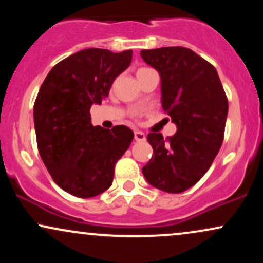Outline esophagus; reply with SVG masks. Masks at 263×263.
<instances>
[{
	"mask_svg": "<svg viewBox=\"0 0 263 263\" xmlns=\"http://www.w3.org/2000/svg\"><path fill=\"white\" fill-rule=\"evenodd\" d=\"M135 140L137 142H144L146 141V135L142 131H135Z\"/></svg>",
	"mask_w": 263,
	"mask_h": 263,
	"instance_id": "1",
	"label": "esophagus"
}]
</instances>
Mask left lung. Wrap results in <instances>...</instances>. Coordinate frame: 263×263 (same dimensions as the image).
<instances>
[{"mask_svg":"<svg viewBox=\"0 0 263 263\" xmlns=\"http://www.w3.org/2000/svg\"><path fill=\"white\" fill-rule=\"evenodd\" d=\"M141 57L159 73L162 107L177 126L168 140L147 136L153 156L142 173L157 189L185 192L206 173L221 147L228 99L216 69L188 48L141 50Z\"/></svg>","mask_w":263,"mask_h":263,"instance_id":"left-lung-1","label":"left lung"}]
</instances>
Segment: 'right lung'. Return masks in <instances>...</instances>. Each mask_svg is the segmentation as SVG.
<instances>
[{
    "label": "right lung",
    "instance_id": "1",
    "mask_svg": "<svg viewBox=\"0 0 263 263\" xmlns=\"http://www.w3.org/2000/svg\"><path fill=\"white\" fill-rule=\"evenodd\" d=\"M131 60L132 50H80L54 65L39 89L33 108L39 155L54 182L74 197L110 188L115 164L134 140L126 126H92L90 116Z\"/></svg>",
    "mask_w": 263,
    "mask_h": 263
}]
</instances>
